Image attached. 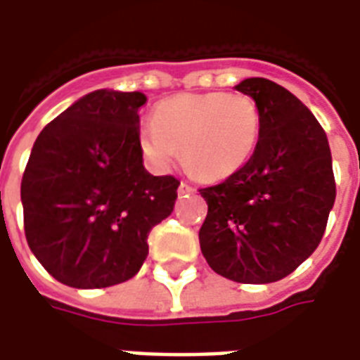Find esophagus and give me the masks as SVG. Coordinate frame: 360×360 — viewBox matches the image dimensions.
<instances>
[{"mask_svg": "<svg viewBox=\"0 0 360 360\" xmlns=\"http://www.w3.org/2000/svg\"><path fill=\"white\" fill-rule=\"evenodd\" d=\"M177 193H179V196H187V195H193V193H195V188L191 187L188 183H181L179 188H177Z\"/></svg>", "mask_w": 360, "mask_h": 360, "instance_id": "esophagus-1", "label": "esophagus"}]
</instances>
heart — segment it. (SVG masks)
Returning <instances> with one entry per match:
<instances>
[{"instance_id":"obj_1","label":"heart","mask_w":360,"mask_h":360,"mask_svg":"<svg viewBox=\"0 0 360 360\" xmlns=\"http://www.w3.org/2000/svg\"><path fill=\"white\" fill-rule=\"evenodd\" d=\"M260 139V111L245 94H179L154 108L152 125L141 131L142 154L158 169H169L183 150L191 173L221 181L249 164Z\"/></svg>"}]
</instances>
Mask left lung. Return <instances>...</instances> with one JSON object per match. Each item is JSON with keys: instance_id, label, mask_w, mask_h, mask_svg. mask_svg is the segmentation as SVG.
Returning a JSON list of instances; mask_svg holds the SVG:
<instances>
[{"instance_id": "1", "label": "left lung", "mask_w": 360, "mask_h": 360, "mask_svg": "<svg viewBox=\"0 0 360 360\" xmlns=\"http://www.w3.org/2000/svg\"><path fill=\"white\" fill-rule=\"evenodd\" d=\"M235 89L258 105L260 139L243 169L200 188L208 204L200 250L224 278L271 283L322 241L335 202L332 152L316 117L289 90L262 77Z\"/></svg>"}]
</instances>
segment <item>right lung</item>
<instances>
[{
	"label": "right lung",
	"instance_id": "1",
	"mask_svg": "<svg viewBox=\"0 0 360 360\" xmlns=\"http://www.w3.org/2000/svg\"><path fill=\"white\" fill-rule=\"evenodd\" d=\"M142 92L94 90L38 134L20 183L25 235L50 276L77 289L123 283L148 257L179 181L142 164Z\"/></svg>",
	"mask_w": 360,
	"mask_h": 360
}]
</instances>
